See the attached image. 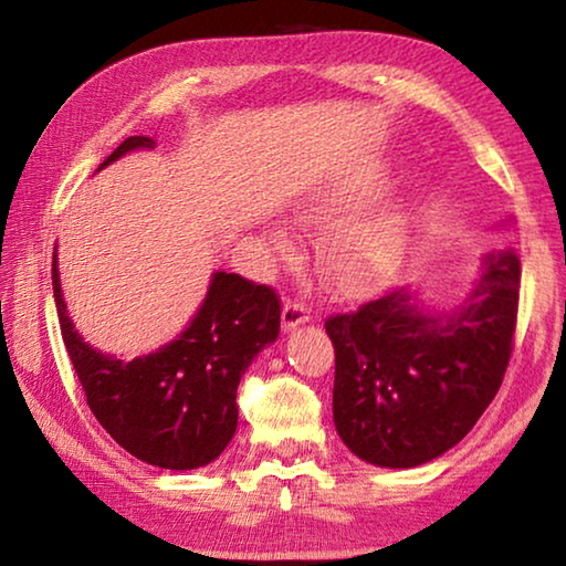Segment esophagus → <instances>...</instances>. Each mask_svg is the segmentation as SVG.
Returning <instances> with one entry per match:
<instances>
[{
	"mask_svg": "<svg viewBox=\"0 0 566 566\" xmlns=\"http://www.w3.org/2000/svg\"><path fill=\"white\" fill-rule=\"evenodd\" d=\"M304 322H310V310H306V304L300 300H286L284 310H282L284 332L300 327V324H304Z\"/></svg>",
	"mask_w": 566,
	"mask_h": 566,
	"instance_id": "esophagus-1",
	"label": "esophagus"
}]
</instances>
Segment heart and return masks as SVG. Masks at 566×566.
<instances>
[{"mask_svg":"<svg viewBox=\"0 0 566 566\" xmlns=\"http://www.w3.org/2000/svg\"><path fill=\"white\" fill-rule=\"evenodd\" d=\"M369 189H349L337 195L322 197L306 209L310 222L339 217L347 209L357 207ZM274 239L282 244V234L274 232ZM401 229L395 217L377 214L354 224L334 239L327 249V272L332 282L347 292L371 290L387 282L397 272L401 260Z\"/></svg>","mask_w":566,"mask_h":566,"instance_id":"heart-1","label":"heart"}]
</instances>
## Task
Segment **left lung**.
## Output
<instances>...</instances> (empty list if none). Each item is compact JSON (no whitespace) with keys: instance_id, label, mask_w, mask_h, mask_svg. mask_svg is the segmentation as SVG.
<instances>
[{"instance_id":"obj_1","label":"left lung","mask_w":566,"mask_h":566,"mask_svg":"<svg viewBox=\"0 0 566 566\" xmlns=\"http://www.w3.org/2000/svg\"><path fill=\"white\" fill-rule=\"evenodd\" d=\"M522 264L484 256L469 302L434 317L397 290L324 322L334 344V424L364 462L405 469L462 442L502 387L514 349Z\"/></svg>"}]
</instances>
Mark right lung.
Wrapping results in <instances>:
<instances>
[{"instance_id":"1","label":"right lung","mask_w":566,"mask_h":566,"mask_svg":"<svg viewBox=\"0 0 566 566\" xmlns=\"http://www.w3.org/2000/svg\"><path fill=\"white\" fill-rule=\"evenodd\" d=\"M149 137H127L102 167ZM99 167V169H102ZM52 286L66 354L92 415L122 449L161 469H197L224 452L237 429V387L252 359L280 334V296L266 284L217 272L207 300L179 339L122 361L92 349L72 327L60 286Z\"/></svg>"}]
</instances>
